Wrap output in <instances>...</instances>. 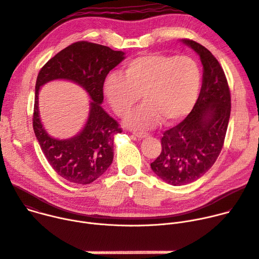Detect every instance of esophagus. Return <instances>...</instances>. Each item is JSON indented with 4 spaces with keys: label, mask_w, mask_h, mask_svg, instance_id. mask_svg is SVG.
<instances>
[{
    "label": "esophagus",
    "mask_w": 259,
    "mask_h": 259,
    "mask_svg": "<svg viewBox=\"0 0 259 259\" xmlns=\"http://www.w3.org/2000/svg\"><path fill=\"white\" fill-rule=\"evenodd\" d=\"M134 135L139 138V139H143V138H146L148 137V134L147 133H141V132H134Z\"/></svg>",
    "instance_id": "1"
}]
</instances>
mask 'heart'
Listing matches in <instances>:
<instances>
[{"label":"heart","instance_id":"b5f03b06","mask_svg":"<svg viewBox=\"0 0 259 259\" xmlns=\"http://www.w3.org/2000/svg\"><path fill=\"white\" fill-rule=\"evenodd\" d=\"M201 85V71L187 56L148 54L137 57L124 67V75L111 72L105 81L108 102L120 117L132 113L141 94L145 104L126 124L148 130L162 121L183 120L194 109Z\"/></svg>","mask_w":259,"mask_h":259}]
</instances>
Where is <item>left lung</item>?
Masks as SVG:
<instances>
[{
    "label": "left lung",
    "instance_id": "1",
    "mask_svg": "<svg viewBox=\"0 0 259 259\" xmlns=\"http://www.w3.org/2000/svg\"><path fill=\"white\" fill-rule=\"evenodd\" d=\"M183 42L200 57L203 79L194 109L181 123L164 132L162 151L150 164L172 186L191 184L211 168L222 150L231 110L227 78L215 57L191 39Z\"/></svg>",
    "mask_w": 259,
    "mask_h": 259
}]
</instances>
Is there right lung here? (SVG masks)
Segmentation results:
<instances>
[{
	"label": "right lung",
	"instance_id": "right-lung-1",
	"mask_svg": "<svg viewBox=\"0 0 259 259\" xmlns=\"http://www.w3.org/2000/svg\"><path fill=\"white\" fill-rule=\"evenodd\" d=\"M123 59L124 53L121 51L89 41H77L50 59L38 73L33 113L34 133L52 168L70 183L91 184L112 164L114 136L122 130L101 104L104 101L107 74ZM53 79H68L81 84L93 99L85 127L67 141L49 136L38 118V88Z\"/></svg>",
	"mask_w": 259,
	"mask_h": 259
}]
</instances>
